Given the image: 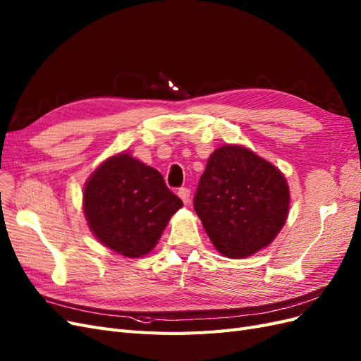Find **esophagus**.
Instances as JSON below:
<instances>
[{"label":"esophagus","instance_id":"esophagus-1","mask_svg":"<svg viewBox=\"0 0 361 361\" xmlns=\"http://www.w3.org/2000/svg\"><path fill=\"white\" fill-rule=\"evenodd\" d=\"M178 194H179V197L182 199V202H183V203H188V202H190V194H191V191H190L187 187H182V188H179Z\"/></svg>","mask_w":361,"mask_h":361}]
</instances>
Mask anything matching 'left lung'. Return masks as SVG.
I'll use <instances>...</instances> for the list:
<instances>
[{
    "label": "left lung",
    "instance_id": "8db88e82",
    "mask_svg": "<svg viewBox=\"0 0 361 361\" xmlns=\"http://www.w3.org/2000/svg\"><path fill=\"white\" fill-rule=\"evenodd\" d=\"M194 209L221 255L241 259L271 244L285 224L289 190L283 174L243 146L216 149L194 195Z\"/></svg>",
    "mask_w": 361,
    "mask_h": 361
}]
</instances>
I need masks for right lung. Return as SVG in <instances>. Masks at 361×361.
Here are the masks:
<instances>
[{
    "instance_id": "add662e5",
    "label": "right lung",
    "mask_w": 361,
    "mask_h": 361,
    "mask_svg": "<svg viewBox=\"0 0 361 361\" xmlns=\"http://www.w3.org/2000/svg\"><path fill=\"white\" fill-rule=\"evenodd\" d=\"M182 204L158 170L128 154L108 158L84 188V214L92 232L126 257L149 253Z\"/></svg>"
}]
</instances>
